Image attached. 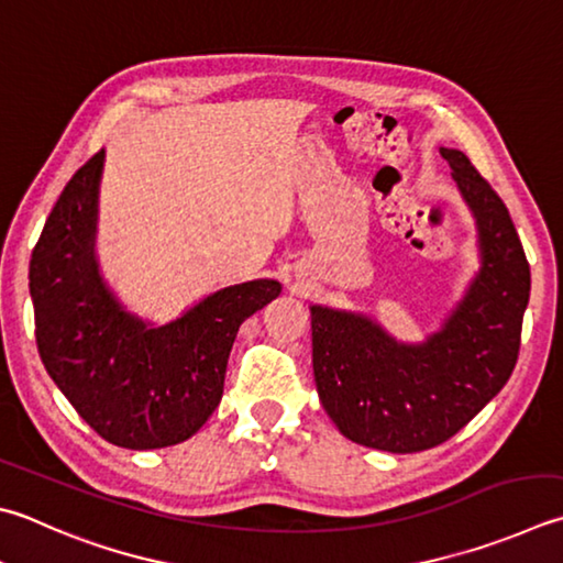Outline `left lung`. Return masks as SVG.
Listing matches in <instances>:
<instances>
[{
    "label": "left lung",
    "instance_id": "8db88e82",
    "mask_svg": "<svg viewBox=\"0 0 563 563\" xmlns=\"http://www.w3.org/2000/svg\"><path fill=\"white\" fill-rule=\"evenodd\" d=\"M481 232L483 267L439 333L401 345L365 316L311 306L313 377L345 439L417 453L459 433L517 365L529 262L503 198L459 150H441Z\"/></svg>",
    "mask_w": 563,
    "mask_h": 563
}]
</instances>
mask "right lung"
Returning <instances> with one entry per match:
<instances>
[{"instance_id": "right-lung-1", "label": "right lung", "mask_w": 563, "mask_h": 563, "mask_svg": "<svg viewBox=\"0 0 563 563\" xmlns=\"http://www.w3.org/2000/svg\"><path fill=\"white\" fill-rule=\"evenodd\" d=\"M102 158L100 150L73 174L31 252L38 355L104 441L134 451L174 446L220 405L242 321L277 299L282 284L228 286L162 328L122 311L92 257Z\"/></svg>"}]
</instances>
